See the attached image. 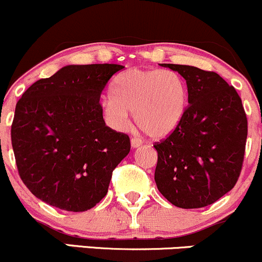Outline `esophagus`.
<instances>
[{"mask_svg": "<svg viewBox=\"0 0 262 262\" xmlns=\"http://www.w3.org/2000/svg\"><path fill=\"white\" fill-rule=\"evenodd\" d=\"M130 145L132 148H139L140 145H142V142H140L138 138H132L130 139Z\"/></svg>", "mask_w": 262, "mask_h": 262, "instance_id": "34e87169", "label": "esophagus"}]
</instances>
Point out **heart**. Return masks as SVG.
Returning <instances> with one entry per match:
<instances>
[{
    "label": "heart",
    "mask_w": 262,
    "mask_h": 262,
    "mask_svg": "<svg viewBox=\"0 0 262 262\" xmlns=\"http://www.w3.org/2000/svg\"><path fill=\"white\" fill-rule=\"evenodd\" d=\"M112 97L103 111L114 129H124L134 113L136 123L149 138L160 140L180 125L188 107V87L174 71L132 68L112 82Z\"/></svg>",
    "instance_id": "b5f03b06"
}]
</instances>
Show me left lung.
<instances>
[{
	"mask_svg": "<svg viewBox=\"0 0 262 262\" xmlns=\"http://www.w3.org/2000/svg\"><path fill=\"white\" fill-rule=\"evenodd\" d=\"M160 66L186 80L189 105L180 125L154 144L155 183L178 208H204L231 190L240 177L248 118L237 92L215 72Z\"/></svg>",
	"mask_w": 262,
	"mask_h": 262,
	"instance_id": "obj_1",
	"label": "left lung"
}]
</instances>
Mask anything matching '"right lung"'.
I'll list each match as a JSON object with an SVG mask.
<instances>
[{
	"instance_id": "obj_1",
	"label": "right lung",
	"mask_w": 262,
	"mask_h": 262,
	"mask_svg": "<svg viewBox=\"0 0 262 262\" xmlns=\"http://www.w3.org/2000/svg\"><path fill=\"white\" fill-rule=\"evenodd\" d=\"M119 64H71L34 82L16 104L11 140L22 182L36 198L85 211L107 195L112 173L130 150L105 125L100 94Z\"/></svg>"
}]
</instances>
